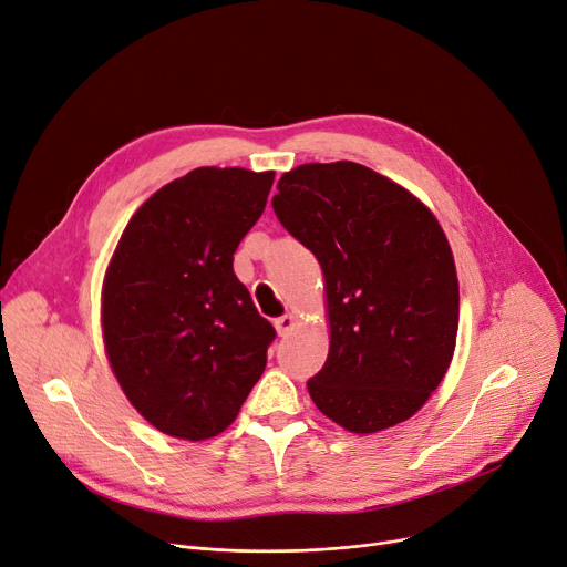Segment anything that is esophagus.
Instances as JSON below:
<instances>
[{"label":"esophagus","instance_id":"obj_1","mask_svg":"<svg viewBox=\"0 0 567 567\" xmlns=\"http://www.w3.org/2000/svg\"><path fill=\"white\" fill-rule=\"evenodd\" d=\"M274 323H276V331H278V336H280V338H285V336L293 329V317H291V315H282V317H278Z\"/></svg>","mask_w":567,"mask_h":567}]
</instances>
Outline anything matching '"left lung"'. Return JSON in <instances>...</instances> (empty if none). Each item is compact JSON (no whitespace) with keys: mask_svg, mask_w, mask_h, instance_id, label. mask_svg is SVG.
<instances>
[{"mask_svg":"<svg viewBox=\"0 0 567 567\" xmlns=\"http://www.w3.org/2000/svg\"><path fill=\"white\" fill-rule=\"evenodd\" d=\"M274 212L326 278L331 349L308 379L312 402L355 434L411 419L449 370L460 323L455 261L436 218L351 161L282 174Z\"/></svg>","mask_w":567,"mask_h":567,"instance_id":"1","label":"left lung"}]
</instances>
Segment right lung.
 <instances>
[{
  "instance_id": "right-lung-1",
  "label": "right lung",
  "mask_w": 567,
  "mask_h": 567,
  "mask_svg": "<svg viewBox=\"0 0 567 567\" xmlns=\"http://www.w3.org/2000/svg\"><path fill=\"white\" fill-rule=\"evenodd\" d=\"M274 172L199 167L131 218L103 287V338L131 404L188 441L234 423L266 368L276 329L234 276Z\"/></svg>"
}]
</instances>
